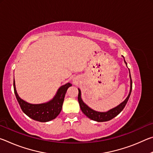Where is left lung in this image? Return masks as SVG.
<instances>
[{
  "mask_svg": "<svg viewBox=\"0 0 153 153\" xmlns=\"http://www.w3.org/2000/svg\"><path fill=\"white\" fill-rule=\"evenodd\" d=\"M122 56L123 57V56ZM124 62H125V63L127 65V63L126 62L125 59H124ZM129 78H130V90H129V94L125 99V100L121 103H120V104L117 105V107L111 108V109L108 110V111H106V112H98V111L93 110L92 108L89 107L88 106L86 103H84V101L82 100V98L81 97V90H79V88H78L79 93H78V97H77V98H78L79 107L82 112L84 113L85 115L87 116L88 118H90V120L98 121V122H103V121H109L111 120H112L113 118L116 117V116L119 115V114L122 111L124 107H125L126 105L127 104V102L128 101L129 97H130L131 89H132V82H131L130 72H129Z\"/></svg>",
  "mask_w": 153,
  "mask_h": 153,
  "instance_id": "8db88e82",
  "label": "left lung"
}]
</instances>
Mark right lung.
<instances>
[{"instance_id":"right-lung-1","label":"right lung","mask_w":153,"mask_h":153,"mask_svg":"<svg viewBox=\"0 0 153 153\" xmlns=\"http://www.w3.org/2000/svg\"><path fill=\"white\" fill-rule=\"evenodd\" d=\"M72 86L70 83H67L58 89L55 97L48 102L41 104H31L22 99L18 95L15 88V79L13 80V88L15 97L18 102L25 115L33 120L40 122H47L55 119L62 109L65 96L69 87Z\"/></svg>"}]
</instances>
